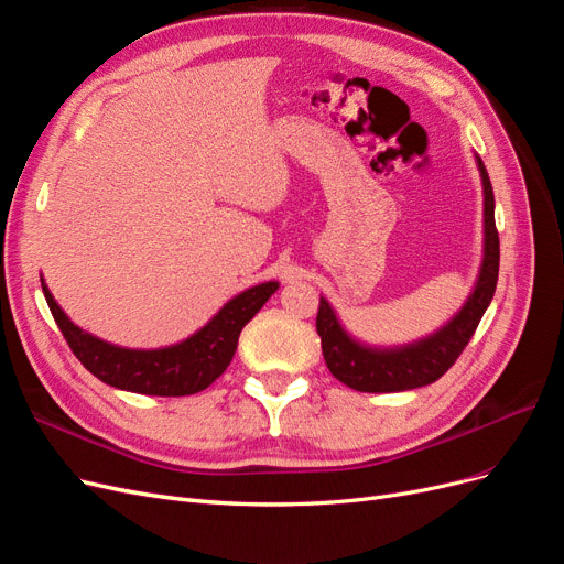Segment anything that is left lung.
<instances>
[{
  "instance_id": "left-lung-1",
  "label": "left lung",
  "mask_w": 564,
  "mask_h": 564,
  "mask_svg": "<svg viewBox=\"0 0 564 564\" xmlns=\"http://www.w3.org/2000/svg\"><path fill=\"white\" fill-rule=\"evenodd\" d=\"M477 166H480L485 187V259L470 299L440 332L395 350H377L357 344L338 324L332 305L319 299L315 324L322 338V355L340 383L360 392H398L429 386L437 381L468 346L497 292L499 280V230L494 220V191L480 158H477Z\"/></svg>"
}]
</instances>
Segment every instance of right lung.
Wrapping results in <instances>:
<instances>
[{
    "instance_id": "right-lung-1",
    "label": "right lung",
    "mask_w": 564,
    "mask_h": 564,
    "mask_svg": "<svg viewBox=\"0 0 564 564\" xmlns=\"http://www.w3.org/2000/svg\"><path fill=\"white\" fill-rule=\"evenodd\" d=\"M44 299L77 360L104 383L141 395L181 398L212 386L230 365L245 324L278 292V282L251 286L228 301L216 317L183 344L160 350H129L106 344L67 319L42 280Z\"/></svg>"
}]
</instances>
